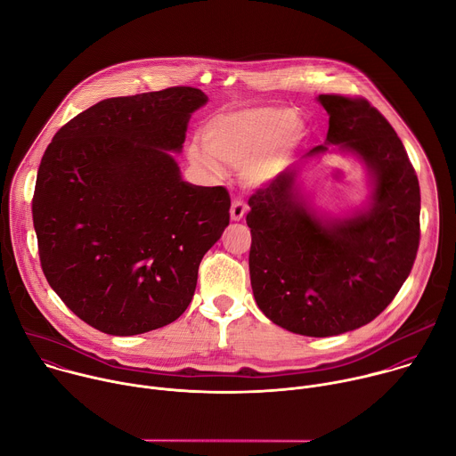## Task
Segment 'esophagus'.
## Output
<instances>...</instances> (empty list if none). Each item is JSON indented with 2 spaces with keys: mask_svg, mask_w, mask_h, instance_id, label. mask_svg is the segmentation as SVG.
<instances>
[{
  "mask_svg": "<svg viewBox=\"0 0 456 456\" xmlns=\"http://www.w3.org/2000/svg\"><path fill=\"white\" fill-rule=\"evenodd\" d=\"M247 211H248V206H247L243 200L236 199V200L232 202V206H231V220H232V222L243 220L245 215H247Z\"/></svg>",
  "mask_w": 456,
  "mask_h": 456,
  "instance_id": "esophagus-1",
  "label": "esophagus"
}]
</instances>
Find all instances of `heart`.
Wrapping results in <instances>:
<instances>
[{"label": "heart", "mask_w": 456, "mask_h": 456, "mask_svg": "<svg viewBox=\"0 0 456 456\" xmlns=\"http://www.w3.org/2000/svg\"><path fill=\"white\" fill-rule=\"evenodd\" d=\"M308 129L303 120L283 108H241L213 117L206 129V146L194 144L191 159L215 176L224 164L243 169L252 183L276 176L289 157L305 142Z\"/></svg>", "instance_id": "1"}]
</instances>
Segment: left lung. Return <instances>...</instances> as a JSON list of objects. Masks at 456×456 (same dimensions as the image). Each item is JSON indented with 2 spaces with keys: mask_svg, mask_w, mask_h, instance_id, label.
Segmentation results:
<instances>
[{
  "mask_svg": "<svg viewBox=\"0 0 456 456\" xmlns=\"http://www.w3.org/2000/svg\"><path fill=\"white\" fill-rule=\"evenodd\" d=\"M332 151L357 157L370 182L366 206L332 216L303 194L285 169L248 199V271L254 299L278 327L308 338L339 336L373 321L411 273L420 240V187L392 127L364 99L319 95Z\"/></svg>",
  "mask_w": 456,
  "mask_h": 456,
  "instance_id": "left-lung-1",
  "label": "left lung"
}]
</instances>
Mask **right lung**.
I'll return each instance as SVG.
<instances>
[{
  "label": "right lung",
  "instance_id": "add662e5",
  "mask_svg": "<svg viewBox=\"0 0 456 456\" xmlns=\"http://www.w3.org/2000/svg\"><path fill=\"white\" fill-rule=\"evenodd\" d=\"M206 102L191 86L104 99L64 124L41 159L32 218L43 273L104 334L178 319L229 225L227 189L182 180L173 157Z\"/></svg>",
  "mask_w": 456,
  "mask_h": 456
}]
</instances>
